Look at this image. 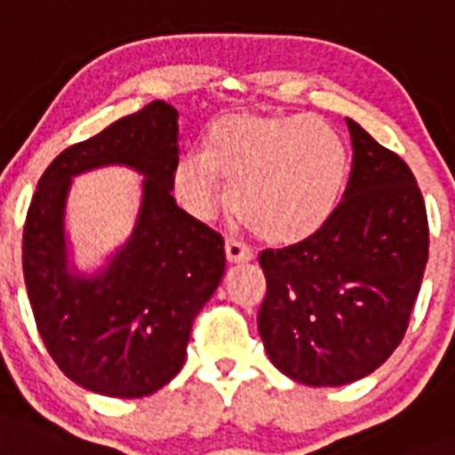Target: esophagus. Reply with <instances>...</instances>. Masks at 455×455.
Here are the masks:
<instances>
[{
	"label": "esophagus",
	"instance_id": "1",
	"mask_svg": "<svg viewBox=\"0 0 455 455\" xmlns=\"http://www.w3.org/2000/svg\"><path fill=\"white\" fill-rule=\"evenodd\" d=\"M227 257L228 262H248V259H252L255 257V252H252V248L250 245H245L243 241H238V238H234V235H228L227 238Z\"/></svg>",
	"mask_w": 455,
	"mask_h": 455
}]
</instances>
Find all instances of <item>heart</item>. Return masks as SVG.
Here are the masks:
<instances>
[{
  "label": "heart",
  "mask_w": 455,
  "mask_h": 455,
  "mask_svg": "<svg viewBox=\"0 0 455 455\" xmlns=\"http://www.w3.org/2000/svg\"><path fill=\"white\" fill-rule=\"evenodd\" d=\"M349 153L338 132L316 117L235 116L210 130L207 151L179 160L174 188L196 217L227 200L257 235L298 243L328 224L345 191Z\"/></svg>",
  "instance_id": "1"
}]
</instances>
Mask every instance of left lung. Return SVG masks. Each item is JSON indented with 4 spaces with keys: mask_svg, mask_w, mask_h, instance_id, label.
<instances>
[{
    "mask_svg": "<svg viewBox=\"0 0 455 455\" xmlns=\"http://www.w3.org/2000/svg\"><path fill=\"white\" fill-rule=\"evenodd\" d=\"M352 174L321 231L262 250L257 328L271 363L311 387L380 368L403 339L423 283L430 228L409 164L347 117Z\"/></svg>",
    "mask_w": 455,
    "mask_h": 455,
    "instance_id": "8db88e82",
    "label": "left lung"
}]
</instances>
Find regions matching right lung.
Wrapping results in <instances>:
<instances>
[{
    "label": "right lung",
    "instance_id": "right-lung-1",
    "mask_svg": "<svg viewBox=\"0 0 455 455\" xmlns=\"http://www.w3.org/2000/svg\"><path fill=\"white\" fill-rule=\"evenodd\" d=\"M179 113L153 101L56 156L23 228V276L37 331L63 373L89 392L139 399L181 371L193 318L217 291L224 241L172 196ZM124 164L145 174L131 241L94 277L67 267L65 203L72 177Z\"/></svg>",
    "mask_w": 455,
    "mask_h": 455
}]
</instances>
